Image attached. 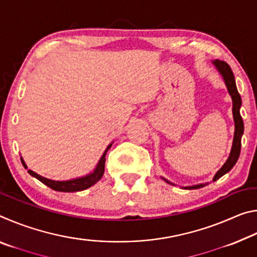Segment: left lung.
I'll return each instance as SVG.
<instances>
[{
    "label": "left lung",
    "mask_w": 257,
    "mask_h": 257,
    "mask_svg": "<svg viewBox=\"0 0 257 257\" xmlns=\"http://www.w3.org/2000/svg\"><path fill=\"white\" fill-rule=\"evenodd\" d=\"M212 63L214 64L215 68L217 69V71L220 72V75L223 77V80L225 82V86H227V88H228V92L230 94V96H231V98H232V114H233V121H234V136H233L232 149H231V152H230V155L227 160V162L223 164V167L215 173L214 178H213V181H215L219 179V178L222 177L223 175H225V173L231 170V169L233 168V165L237 162L239 154H240L241 136L243 134V122H242L240 112H239V110H240V106H241V97L237 90L236 81H234V77H233V72L231 70V68L229 67L228 63H225V62H223V61H220V60L212 61ZM164 180L167 181L168 184H171V182L168 181L167 179H164ZM206 185L207 184L188 186V187H185V189H198Z\"/></svg>",
    "instance_id": "left-lung-1"
}]
</instances>
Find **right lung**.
<instances>
[{"instance_id":"add662e5","label":"right lung","mask_w":257,"mask_h":257,"mask_svg":"<svg viewBox=\"0 0 257 257\" xmlns=\"http://www.w3.org/2000/svg\"><path fill=\"white\" fill-rule=\"evenodd\" d=\"M112 146V143L110 145L106 147L105 152H104L101 160L98 161V163L95 168V170L93 172H90L89 175H87L85 177H80V178H76V179H71V180H67V181H55V180H51L47 179V178L42 177L40 175H37L36 172H34L32 170H28V173L30 176H33L34 178L40 180L43 184L46 185L47 187H50L53 190L56 191H64V193H72V191H80V190H85L89 187H92L93 185L96 184V182L101 179L103 173H104V165H105V155L107 153V151L110 150V147ZM21 162H23V165L25 169H27V165H26L25 161L21 158Z\"/></svg>"}]
</instances>
